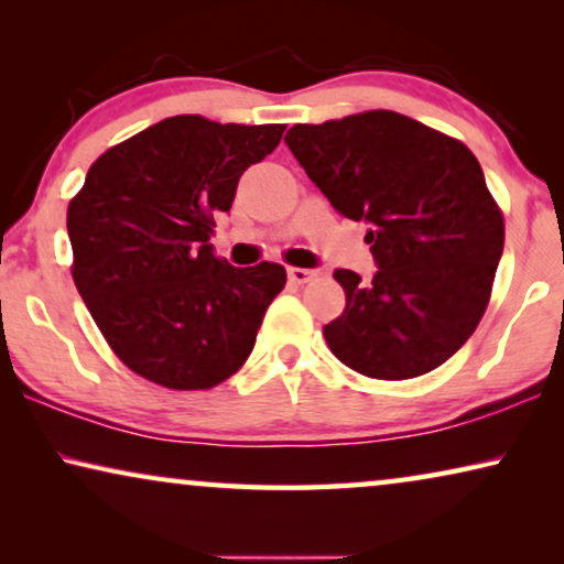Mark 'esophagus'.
Here are the masks:
<instances>
[{
  "mask_svg": "<svg viewBox=\"0 0 564 564\" xmlns=\"http://www.w3.org/2000/svg\"><path fill=\"white\" fill-rule=\"evenodd\" d=\"M288 276H290V282H295V284H305V282H311V280H315V274L313 269H303V267H290L288 269Z\"/></svg>",
  "mask_w": 564,
  "mask_h": 564,
  "instance_id": "obj_1",
  "label": "esophagus"
}]
</instances>
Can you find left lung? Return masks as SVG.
<instances>
[{
    "label": "left lung",
    "instance_id": "left-lung-1",
    "mask_svg": "<svg viewBox=\"0 0 564 564\" xmlns=\"http://www.w3.org/2000/svg\"><path fill=\"white\" fill-rule=\"evenodd\" d=\"M290 151L338 213L367 220L372 282L336 269L346 307L323 326L354 372L411 380L475 334L503 253V213L457 138L392 110L290 128Z\"/></svg>",
    "mask_w": 564,
    "mask_h": 564
}]
</instances>
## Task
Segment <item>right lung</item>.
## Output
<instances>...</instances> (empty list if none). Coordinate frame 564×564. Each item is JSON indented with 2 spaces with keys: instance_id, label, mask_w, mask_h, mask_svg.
I'll use <instances>...</instances> for the list:
<instances>
[{
  "instance_id": "right-lung-1",
  "label": "right lung",
  "mask_w": 564,
  "mask_h": 564,
  "mask_svg": "<svg viewBox=\"0 0 564 564\" xmlns=\"http://www.w3.org/2000/svg\"><path fill=\"white\" fill-rule=\"evenodd\" d=\"M284 126L176 115L107 149L68 203L72 276L122 365L169 390H210L249 359L288 272L213 253L215 215Z\"/></svg>"
}]
</instances>
